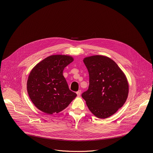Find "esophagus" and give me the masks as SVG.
<instances>
[{
	"label": "esophagus",
	"mask_w": 153,
	"mask_h": 153,
	"mask_svg": "<svg viewBox=\"0 0 153 153\" xmlns=\"http://www.w3.org/2000/svg\"><path fill=\"white\" fill-rule=\"evenodd\" d=\"M77 96H80V94H81V90H79L78 91H77Z\"/></svg>",
	"instance_id": "esophagus-1"
}]
</instances>
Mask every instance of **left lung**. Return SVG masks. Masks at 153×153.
Listing matches in <instances>:
<instances>
[{"instance_id":"left-lung-1","label":"left lung","mask_w":153,"mask_h":153,"mask_svg":"<svg viewBox=\"0 0 153 153\" xmlns=\"http://www.w3.org/2000/svg\"><path fill=\"white\" fill-rule=\"evenodd\" d=\"M83 62L89 73V86L82 97L97 117L106 119L120 108L128 97L126 77L117 63L104 56L85 57Z\"/></svg>"}]
</instances>
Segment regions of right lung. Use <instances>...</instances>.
I'll return each mask as SVG.
<instances>
[{"instance_id":"obj_1","label":"right lung","mask_w":153,"mask_h":153,"mask_svg":"<svg viewBox=\"0 0 153 153\" xmlns=\"http://www.w3.org/2000/svg\"><path fill=\"white\" fill-rule=\"evenodd\" d=\"M66 55H52L33 68L27 80V91L34 105L48 114L58 113L77 96L71 91L63 71L73 61Z\"/></svg>"}]
</instances>
